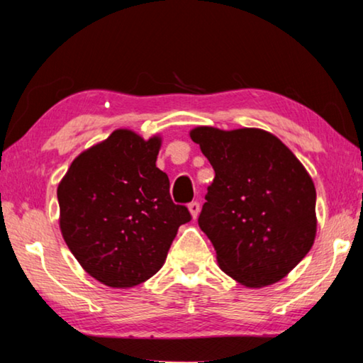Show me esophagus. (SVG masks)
<instances>
[{
  "mask_svg": "<svg viewBox=\"0 0 363 363\" xmlns=\"http://www.w3.org/2000/svg\"><path fill=\"white\" fill-rule=\"evenodd\" d=\"M189 212H191L192 218L196 220L197 216H199V213H200V203L199 202H191V203H189Z\"/></svg>",
  "mask_w": 363,
  "mask_h": 363,
  "instance_id": "1",
  "label": "esophagus"
}]
</instances>
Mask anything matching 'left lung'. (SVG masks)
<instances>
[{
    "label": "left lung",
    "instance_id": "obj_1",
    "mask_svg": "<svg viewBox=\"0 0 363 363\" xmlns=\"http://www.w3.org/2000/svg\"><path fill=\"white\" fill-rule=\"evenodd\" d=\"M215 179L199 226L220 269L251 289L282 280L316 238V189L298 158L261 128L191 130Z\"/></svg>",
    "mask_w": 363,
    "mask_h": 363
}]
</instances>
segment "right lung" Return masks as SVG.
Masks as SVG:
<instances>
[{
    "label": "right lung",
    "instance_id": "obj_1",
    "mask_svg": "<svg viewBox=\"0 0 363 363\" xmlns=\"http://www.w3.org/2000/svg\"><path fill=\"white\" fill-rule=\"evenodd\" d=\"M161 137L117 128L73 160L58 184L63 240L86 272L130 289L163 267L179 226L191 221L156 167Z\"/></svg>",
    "mask_w": 363,
    "mask_h": 363
}]
</instances>
